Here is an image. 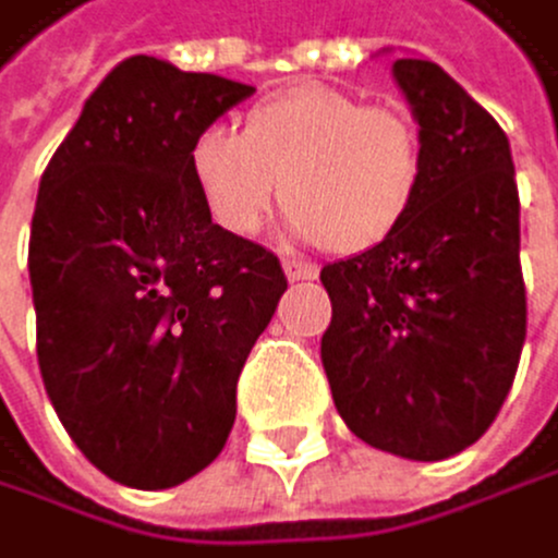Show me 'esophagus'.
<instances>
[{"label": "esophagus", "mask_w": 558, "mask_h": 558, "mask_svg": "<svg viewBox=\"0 0 558 558\" xmlns=\"http://www.w3.org/2000/svg\"><path fill=\"white\" fill-rule=\"evenodd\" d=\"M284 274L288 281H316L319 277V270L312 264H302V259H284Z\"/></svg>", "instance_id": "1"}]
</instances>
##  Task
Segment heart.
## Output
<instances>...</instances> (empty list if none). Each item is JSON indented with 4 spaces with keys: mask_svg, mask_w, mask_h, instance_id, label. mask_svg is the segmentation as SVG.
<instances>
[{
    "mask_svg": "<svg viewBox=\"0 0 558 558\" xmlns=\"http://www.w3.org/2000/svg\"><path fill=\"white\" fill-rule=\"evenodd\" d=\"M191 177L204 208L232 235L264 225L281 191L284 229L337 253L389 242L413 215L427 151L413 117L367 107L337 86H299L256 104L246 128L211 124L191 142Z\"/></svg>",
    "mask_w": 558,
    "mask_h": 558,
    "instance_id": "obj_1",
    "label": "heart"
}]
</instances>
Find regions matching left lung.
<instances>
[{
	"instance_id": "obj_1",
	"label": "left lung",
	"mask_w": 558,
	"mask_h": 558,
	"mask_svg": "<svg viewBox=\"0 0 558 558\" xmlns=\"http://www.w3.org/2000/svg\"><path fill=\"white\" fill-rule=\"evenodd\" d=\"M392 75L424 138V194L389 242L323 267V367L364 445L441 462L486 434L518 372L521 201L504 128L441 65L396 58Z\"/></svg>"
}]
</instances>
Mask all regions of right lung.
Masks as SVG:
<instances>
[{
    "mask_svg": "<svg viewBox=\"0 0 558 558\" xmlns=\"http://www.w3.org/2000/svg\"><path fill=\"white\" fill-rule=\"evenodd\" d=\"M250 93L134 54L40 177L26 256L40 378L78 451L121 486L169 489L215 462L288 288L270 250L211 221L186 162Z\"/></svg>",
    "mask_w": 558,
    "mask_h": 558,
    "instance_id": "1",
    "label": "right lung"
}]
</instances>
